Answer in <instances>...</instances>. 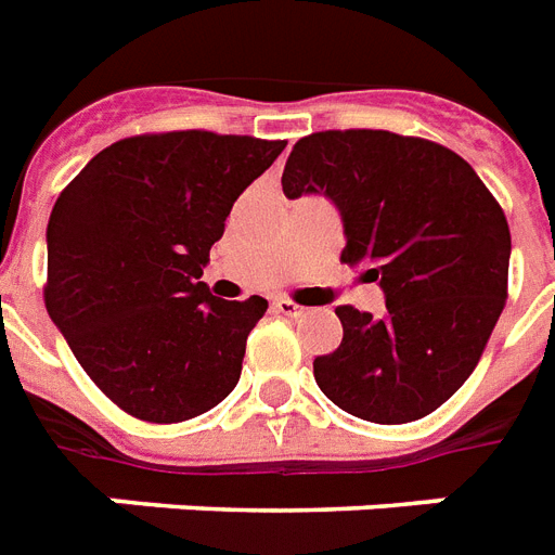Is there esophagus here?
Masks as SVG:
<instances>
[{
	"label": "esophagus",
	"mask_w": 555,
	"mask_h": 555,
	"mask_svg": "<svg viewBox=\"0 0 555 555\" xmlns=\"http://www.w3.org/2000/svg\"><path fill=\"white\" fill-rule=\"evenodd\" d=\"M273 308H276L279 313H282V317H302L305 311H308V308H302V305H296V302H291V299H285V296H279L276 302H273Z\"/></svg>",
	"instance_id": "34e87169"
}]
</instances>
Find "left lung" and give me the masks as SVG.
I'll return each mask as SVG.
<instances>
[{
  "instance_id": "obj_1",
  "label": "left lung",
  "mask_w": 555,
  "mask_h": 555,
  "mask_svg": "<svg viewBox=\"0 0 555 555\" xmlns=\"http://www.w3.org/2000/svg\"><path fill=\"white\" fill-rule=\"evenodd\" d=\"M282 190L339 209L343 261L386 296L379 317L337 308L343 343L313 360L322 395L371 423L421 421L447 403L507 299L509 227L475 169L421 138L317 132L294 146Z\"/></svg>"
}]
</instances>
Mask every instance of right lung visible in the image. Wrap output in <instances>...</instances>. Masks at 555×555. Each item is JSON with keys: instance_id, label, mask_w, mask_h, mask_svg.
Here are the masks:
<instances>
[{"instance_id": "add662e5", "label": "right lung", "mask_w": 555, "mask_h": 555, "mask_svg": "<svg viewBox=\"0 0 555 555\" xmlns=\"http://www.w3.org/2000/svg\"><path fill=\"white\" fill-rule=\"evenodd\" d=\"M282 150L195 129L141 134L98 152L60 192L46 233L48 317L124 412L190 421L235 388L268 299L227 302L198 279L235 198Z\"/></svg>"}]
</instances>
